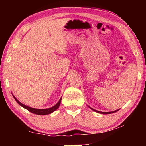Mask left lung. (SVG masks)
<instances>
[{
  "mask_svg": "<svg viewBox=\"0 0 146 146\" xmlns=\"http://www.w3.org/2000/svg\"><path fill=\"white\" fill-rule=\"evenodd\" d=\"M92 110H93V111H96V112H97V113H102V114H110V113H114V112H116V111H117L119 110H115V111H110V112H102V111H98V110H94V109H93V108H92L91 107H90V106H88Z\"/></svg>",
  "mask_w": 146,
  "mask_h": 146,
  "instance_id": "left-lung-1",
  "label": "left lung"
}]
</instances>
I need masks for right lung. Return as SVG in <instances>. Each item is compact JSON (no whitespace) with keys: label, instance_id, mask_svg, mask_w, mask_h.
Returning <instances> with one entry per match:
<instances>
[{"label":"right lung","instance_id":"add662e5","mask_svg":"<svg viewBox=\"0 0 146 146\" xmlns=\"http://www.w3.org/2000/svg\"><path fill=\"white\" fill-rule=\"evenodd\" d=\"M14 98L15 99V100L17 102V103L19 104L20 106H21L22 107H23L24 108H25L26 110H29L30 112L31 113H35V114H37V115H48V114H50V113L54 112V111L56 110L58 108L59 106H60V104L61 103V100H62V97L60 98V99L59 100V101L58 102V103L56 104L54 106L50 108H47V109H36V108H32V107H29V106H26L25 104H22L21 102H19L18 100L15 97V96L13 95Z\"/></svg>","mask_w":146,"mask_h":146}]
</instances>
